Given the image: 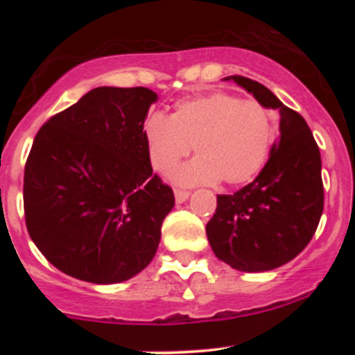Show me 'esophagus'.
<instances>
[{
  "mask_svg": "<svg viewBox=\"0 0 355 355\" xmlns=\"http://www.w3.org/2000/svg\"><path fill=\"white\" fill-rule=\"evenodd\" d=\"M189 197H190L189 191H185V190H175V202H177V203L187 202V200H189Z\"/></svg>",
  "mask_w": 355,
  "mask_h": 355,
  "instance_id": "obj_1",
  "label": "esophagus"
}]
</instances>
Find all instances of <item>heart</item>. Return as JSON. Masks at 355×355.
I'll return each mask as SVG.
<instances>
[{"label": "heart", "mask_w": 355, "mask_h": 355, "mask_svg": "<svg viewBox=\"0 0 355 355\" xmlns=\"http://www.w3.org/2000/svg\"><path fill=\"white\" fill-rule=\"evenodd\" d=\"M144 137L157 172L168 173L191 146L197 157L172 173L178 185H240L266 164L274 123L267 108L230 93H210L175 103L172 115L146 118Z\"/></svg>", "instance_id": "obj_1"}]
</instances>
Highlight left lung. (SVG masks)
<instances>
[{"label": "left lung", "instance_id": "obj_1", "mask_svg": "<svg viewBox=\"0 0 355 355\" xmlns=\"http://www.w3.org/2000/svg\"><path fill=\"white\" fill-rule=\"evenodd\" d=\"M263 108L279 113V138L252 183L217 195L207 239L218 260L240 272H267L295 259L315 234L324 209L320 152L299 113L270 89L243 76H227Z\"/></svg>", "mask_w": 355, "mask_h": 355}]
</instances>
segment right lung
Returning <instances> with one entry per match:
<instances>
[{
	"instance_id": "obj_1",
	"label": "right lung",
	"mask_w": 355,
	"mask_h": 355,
	"mask_svg": "<svg viewBox=\"0 0 355 355\" xmlns=\"http://www.w3.org/2000/svg\"><path fill=\"white\" fill-rule=\"evenodd\" d=\"M157 100L144 87H98L36 133L24 166L26 229L63 274L118 284L152 262L175 205L144 137Z\"/></svg>"
}]
</instances>
